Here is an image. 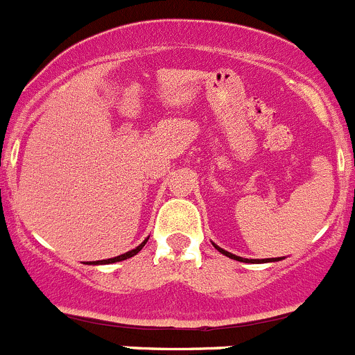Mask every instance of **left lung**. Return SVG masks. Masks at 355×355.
Masks as SVG:
<instances>
[{
	"label": "left lung",
	"mask_w": 355,
	"mask_h": 355,
	"mask_svg": "<svg viewBox=\"0 0 355 355\" xmlns=\"http://www.w3.org/2000/svg\"><path fill=\"white\" fill-rule=\"evenodd\" d=\"M212 245L217 248V250L220 252V254L226 255V257L234 259V261H240V262H248V264H264V262H278V261H282V257H272V259H243V257H238V255L231 254V252L224 250V248L217 247L216 243H212Z\"/></svg>",
	"instance_id": "left-lung-1"
}]
</instances>
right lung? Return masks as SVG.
Returning <instances> with one entry per match:
<instances>
[{"label":"right lung","mask_w":355,"mask_h":355,"mask_svg":"<svg viewBox=\"0 0 355 355\" xmlns=\"http://www.w3.org/2000/svg\"><path fill=\"white\" fill-rule=\"evenodd\" d=\"M148 238H150V236H148ZM148 238H146V240L143 241L141 245H138V247H136V248H132V250L125 252V254H122V255H117V257H114V259H107V261H94V262H89V264H93V266H98V264H114V262H121V261H125V259H129V257H132V255H136V254H138V252L141 250L143 247H145V243H146V241H148Z\"/></svg>","instance_id":"obj_1"}]
</instances>
